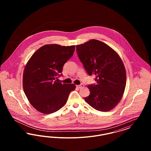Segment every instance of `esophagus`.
<instances>
[{
    "instance_id": "esophagus-1",
    "label": "esophagus",
    "mask_w": 151,
    "mask_h": 151,
    "mask_svg": "<svg viewBox=\"0 0 151 151\" xmlns=\"http://www.w3.org/2000/svg\"><path fill=\"white\" fill-rule=\"evenodd\" d=\"M77 86V88H83L84 87V85L83 84H80V85H78V86Z\"/></svg>"
}]
</instances>
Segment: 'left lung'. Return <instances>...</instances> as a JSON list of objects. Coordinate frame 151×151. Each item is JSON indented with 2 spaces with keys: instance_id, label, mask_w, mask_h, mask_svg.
Instances as JSON below:
<instances>
[{
  "instance_id": "1",
  "label": "left lung",
  "mask_w": 151,
  "mask_h": 151,
  "mask_svg": "<svg viewBox=\"0 0 151 151\" xmlns=\"http://www.w3.org/2000/svg\"><path fill=\"white\" fill-rule=\"evenodd\" d=\"M76 51L88 74L96 76V84L88 86L90 94L84 100L97 110H111L122 99L126 84L121 58L108 45L97 40L76 45Z\"/></svg>"
}]
</instances>
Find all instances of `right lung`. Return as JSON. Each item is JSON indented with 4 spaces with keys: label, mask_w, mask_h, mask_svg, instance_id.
Instances as JSON below:
<instances>
[{
    "label": "right lung",
    "mask_w": 151,
    "mask_h": 151,
    "mask_svg": "<svg viewBox=\"0 0 151 151\" xmlns=\"http://www.w3.org/2000/svg\"><path fill=\"white\" fill-rule=\"evenodd\" d=\"M74 51V45H45L29 59L23 73L22 86L29 102L38 111L46 114L57 111L75 89L73 84H62L55 80L62 75L63 65Z\"/></svg>",
    "instance_id": "right-lung-1"
}]
</instances>
